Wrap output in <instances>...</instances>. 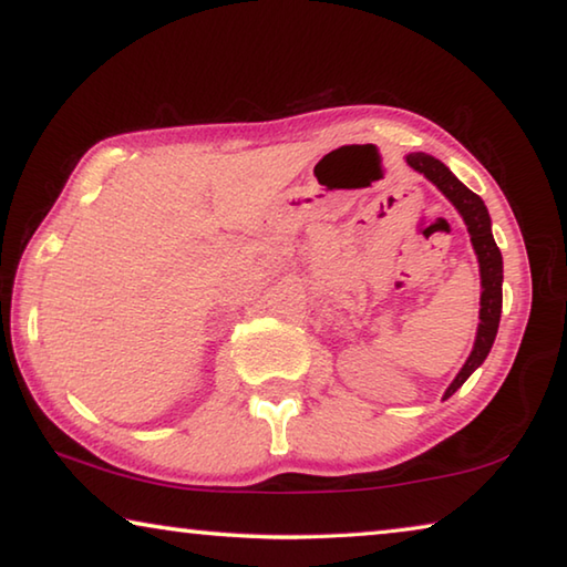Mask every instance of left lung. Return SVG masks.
<instances>
[{
	"label": "left lung",
	"instance_id": "8db88e82",
	"mask_svg": "<svg viewBox=\"0 0 567 567\" xmlns=\"http://www.w3.org/2000/svg\"><path fill=\"white\" fill-rule=\"evenodd\" d=\"M408 165L412 169L422 172V175L433 182V185H437V189L443 192L450 203L457 207V213L463 215L470 239H473L477 262H480V277H483L475 348L470 352L463 370L457 372L453 385L447 388L445 398H450L470 375H473L480 364H483V360L487 358V352H491L495 342L497 324H501V312H503V255L501 249H497L491 233V215H487V207L473 189H467L463 182H460L453 172L443 165V162L425 155V152L408 155Z\"/></svg>",
	"mask_w": 567,
	"mask_h": 567
}]
</instances>
